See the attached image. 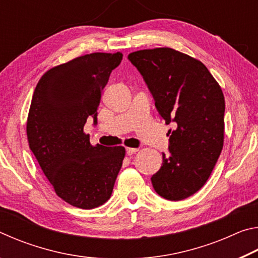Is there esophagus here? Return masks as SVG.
Segmentation results:
<instances>
[{
	"label": "esophagus",
	"instance_id": "34e87169",
	"mask_svg": "<svg viewBox=\"0 0 258 258\" xmlns=\"http://www.w3.org/2000/svg\"><path fill=\"white\" fill-rule=\"evenodd\" d=\"M138 148H126V154H127L128 156L135 154V152H138Z\"/></svg>",
	"mask_w": 258,
	"mask_h": 258
}]
</instances>
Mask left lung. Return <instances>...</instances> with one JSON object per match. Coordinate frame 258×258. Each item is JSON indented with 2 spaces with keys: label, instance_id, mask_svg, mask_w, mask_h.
Segmentation results:
<instances>
[{
  "label": "left lung",
  "instance_id": "1",
  "mask_svg": "<svg viewBox=\"0 0 258 258\" xmlns=\"http://www.w3.org/2000/svg\"><path fill=\"white\" fill-rule=\"evenodd\" d=\"M127 59L137 67L168 130V152L151 176L167 200L185 199L208 180L223 148L224 95L203 62L169 47L141 50Z\"/></svg>",
  "mask_w": 258,
  "mask_h": 258
}]
</instances>
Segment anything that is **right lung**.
Listing matches in <instances>:
<instances>
[{"instance_id": "add662e5", "label": "right lung", "mask_w": 258, "mask_h": 258, "mask_svg": "<svg viewBox=\"0 0 258 258\" xmlns=\"http://www.w3.org/2000/svg\"><path fill=\"white\" fill-rule=\"evenodd\" d=\"M123 54L91 53L46 72L30 103V150L55 194L73 206L92 209L110 198L125 156L123 147L92 146L84 133L98 124L102 90Z\"/></svg>"}]
</instances>
